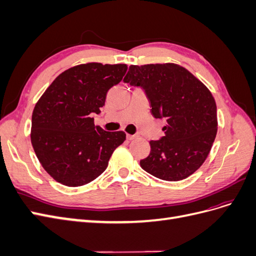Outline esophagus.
I'll list each match as a JSON object with an SVG mask.
<instances>
[{
	"label": "esophagus",
	"mask_w": 256,
	"mask_h": 256,
	"mask_svg": "<svg viewBox=\"0 0 256 256\" xmlns=\"http://www.w3.org/2000/svg\"><path fill=\"white\" fill-rule=\"evenodd\" d=\"M136 138V134H127V140H129V141L134 140V138Z\"/></svg>",
	"instance_id": "obj_1"
}]
</instances>
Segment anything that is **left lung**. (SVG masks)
I'll use <instances>...</instances> for the list:
<instances>
[{
    "instance_id": "left-lung-1",
    "label": "left lung",
    "mask_w": 256,
    "mask_h": 256,
    "mask_svg": "<svg viewBox=\"0 0 256 256\" xmlns=\"http://www.w3.org/2000/svg\"><path fill=\"white\" fill-rule=\"evenodd\" d=\"M124 82L142 86L150 113L164 118L166 136L150 141L148 157L140 161L147 173L178 182L194 173L208 157L218 130L216 106L206 85L174 63L131 65Z\"/></svg>"
}]
</instances>
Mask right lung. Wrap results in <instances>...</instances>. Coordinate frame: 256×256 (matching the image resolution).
<instances>
[{
    "instance_id": "right-lung-1",
    "label": "right lung",
    "mask_w": 256,
    "mask_h": 256,
    "mask_svg": "<svg viewBox=\"0 0 256 256\" xmlns=\"http://www.w3.org/2000/svg\"><path fill=\"white\" fill-rule=\"evenodd\" d=\"M126 64H80L60 74L38 99L32 114L30 142L40 164L54 180L80 187L104 173L124 131L95 126L92 113L104 106Z\"/></svg>"
}]
</instances>
